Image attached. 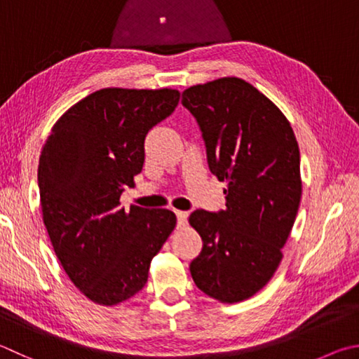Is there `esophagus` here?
I'll use <instances>...</instances> for the list:
<instances>
[{"instance_id": "34e87169", "label": "esophagus", "mask_w": 359, "mask_h": 359, "mask_svg": "<svg viewBox=\"0 0 359 359\" xmlns=\"http://www.w3.org/2000/svg\"><path fill=\"white\" fill-rule=\"evenodd\" d=\"M175 217H177V224H179V227H184V226L187 224V219H188V213H187V212L177 210V212H175Z\"/></svg>"}]
</instances>
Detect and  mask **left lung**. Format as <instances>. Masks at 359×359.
Listing matches in <instances>:
<instances>
[{
	"instance_id": "obj_1",
	"label": "left lung",
	"mask_w": 359,
	"mask_h": 359,
	"mask_svg": "<svg viewBox=\"0 0 359 359\" xmlns=\"http://www.w3.org/2000/svg\"><path fill=\"white\" fill-rule=\"evenodd\" d=\"M199 123L208 168L226 182V208L194 210L202 251L194 284L221 303L252 297L275 275L302 199L299 149L281 109L242 78L224 76L184 90Z\"/></svg>"
}]
</instances>
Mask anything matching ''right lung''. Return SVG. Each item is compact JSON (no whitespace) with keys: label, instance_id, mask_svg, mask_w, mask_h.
Wrapping results in <instances>:
<instances>
[{"label":"right lung","instance_id":"add662e5","mask_svg":"<svg viewBox=\"0 0 359 359\" xmlns=\"http://www.w3.org/2000/svg\"><path fill=\"white\" fill-rule=\"evenodd\" d=\"M177 89L95 90L51 128L39 160L43 224L70 281L90 302L119 304L147 283L174 231L168 208L121 205L144 165V140L177 107Z\"/></svg>","mask_w":359,"mask_h":359}]
</instances>
